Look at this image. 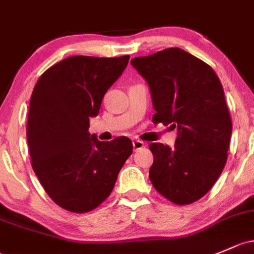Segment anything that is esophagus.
Masks as SVG:
<instances>
[{"label":"esophagus","instance_id":"esophagus-1","mask_svg":"<svg viewBox=\"0 0 254 254\" xmlns=\"http://www.w3.org/2000/svg\"><path fill=\"white\" fill-rule=\"evenodd\" d=\"M143 146H145V143H143L142 141H140V140L132 141V147H134V151H137V149L143 148Z\"/></svg>","mask_w":254,"mask_h":254}]
</instances>
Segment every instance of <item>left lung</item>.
<instances>
[{
	"mask_svg": "<svg viewBox=\"0 0 254 254\" xmlns=\"http://www.w3.org/2000/svg\"><path fill=\"white\" fill-rule=\"evenodd\" d=\"M148 84L154 124L178 130L175 145H149V180L175 204L203 197L223 172L233 124L221 82L208 64L181 49L131 60Z\"/></svg>",
	"mask_w": 254,
	"mask_h": 254,
	"instance_id": "1",
	"label": "left lung"
}]
</instances>
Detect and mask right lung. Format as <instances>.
<instances>
[{
    "label": "right lung",
    "mask_w": 254,
    "mask_h": 254,
    "mask_svg": "<svg viewBox=\"0 0 254 254\" xmlns=\"http://www.w3.org/2000/svg\"><path fill=\"white\" fill-rule=\"evenodd\" d=\"M129 58L68 57L34 87L26 127L31 165L47 194L69 212H90L102 203L132 153L125 136L102 142L89 132L90 118Z\"/></svg>",
    "instance_id": "right-lung-1"
}]
</instances>
